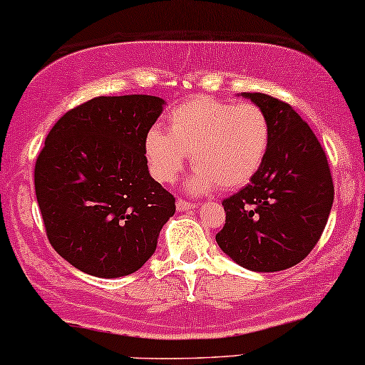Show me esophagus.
Returning <instances> with one entry per match:
<instances>
[{
  "instance_id": "obj_1",
  "label": "esophagus",
  "mask_w": 365,
  "mask_h": 365,
  "mask_svg": "<svg viewBox=\"0 0 365 365\" xmlns=\"http://www.w3.org/2000/svg\"><path fill=\"white\" fill-rule=\"evenodd\" d=\"M197 205L195 204H192V202H187V200H183V199H178L177 200V209L178 210H192V209H195Z\"/></svg>"
}]
</instances>
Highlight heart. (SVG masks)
I'll use <instances>...</instances> for the list:
<instances>
[{
  "instance_id": "b5f03b06",
  "label": "heart",
  "mask_w": 365,
  "mask_h": 365,
  "mask_svg": "<svg viewBox=\"0 0 365 365\" xmlns=\"http://www.w3.org/2000/svg\"><path fill=\"white\" fill-rule=\"evenodd\" d=\"M170 134L151 127L144 138V156L158 182L171 183L192 155L197 170L187 180L192 194L243 187L265 160L270 122L255 103L232 105L195 96L170 112Z\"/></svg>"
}]
</instances>
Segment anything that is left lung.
Segmentation results:
<instances>
[{
	"instance_id": "1",
	"label": "left lung",
	"mask_w": 365,
	"mask_h": 365,
	"mask_svg": "<svg viewBox=\"0 0 365 365\" xmlns=\"http://www.w3.org/2000/svg\"><path fill=\"white\" fill-rule=\"evenodd\" d=\"M267 113L270 144L257 175L222 200L226 225L219 248L252 272L291 269L308 257L327 226L333 180L327 155L289 103L265 93H241Z\"/></svg>"
}]
</instances>
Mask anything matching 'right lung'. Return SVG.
Returning a JSON list of instances; mask_svg holds the SVG:
<instances>
[{
    "label": "right lung",
    "instance_id": "right-lung-1",
    "mask_svg": "<svg viewBox=\"0 0 365 365\" xmlns=\"http://www.w3.org/2000/svg\"><path fill=\"white\" fill-rule=\"evenodd\" d=\"M165 100L96 96L57 120L35 163L47 238L88 275L134 274L156 252L175 197L149 175L144 138Z\"/></svg>",
    "mask_w": 365,
    "mask_h": 365
}]
</instances>
